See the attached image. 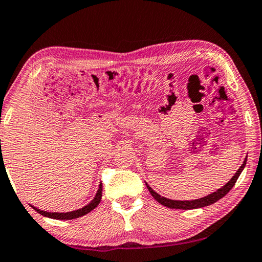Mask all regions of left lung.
I'll return each mask as SVG.
<instances>
[{
	"mask_svg": "<svg viewBox=\"0 0 262 262\" xmlns=\"http://www.w3.org/2000/svg\"><path fill=\"white\" fill-rule=\"evenodd\" d=\"M246 161H247V157L245 158L244 162H243L242 166L239 167V169L236 171L235 175L232 176V178L230 181H229L226 185H223L221 189H219L216 192H213V193H210L208 195L204 196V198H200V199H195V200H171V199H168V198H164V196H161L159 193H157L152 187H150L147 183H146V186H147L148 191L150 192V194L153 195V198L160 203L163 206H166V207L169 208H175V209H195V208H203L205 206H209L214 203H216L217 200H220L221 198H223L224 195H226L229 191H230L233 185H235V183L237 182L238 177L242 173V171L244 170V168L246 166Z\"/></svg>",
	"mask_w": 262,
	"mask_h": 262,
	"instance_id": "left-lung-1",
	"label": "left lung"
}]
</instances>
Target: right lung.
<instances>
[{
  "instance_id": "add662e5",
  "label": "right lung",
  "mask_w": 262,
  "mask_h": 262,
  "mask_svg": "<svg viewBox=\"0 0 262 262\" xmlns=\"http://www.w3.org/2000/svg\"><path fill=\"white\" fill-rule=\"evenodd\" d=\"M101 196H102V184L99 185V189H98V191H96V194L94 196V199L92 200L89 205L84 206L82 208L72 210V212H67V213L54 212L53 213V212H46V210H41V209L36 208L32 205H31V207L35 209L39 214L43 215V216H46V217L54 219V220H73V219H78V217L84 216V215L92 212V210H93L95 207H98V205L100 204V201H101Z\"/></svg>"
}]
</instances>
